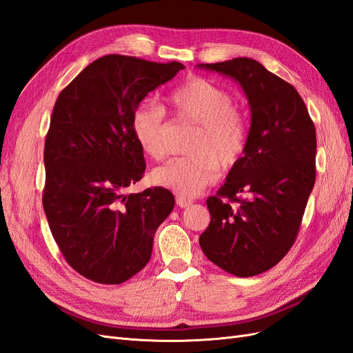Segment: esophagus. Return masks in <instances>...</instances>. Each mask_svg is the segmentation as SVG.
I'll list each match as a JSON object with an SVG mask.
<instances>
[{"instance_id": "esophagus-1", "label": "esophagus", "mask_w": 353, "mask_h": 353, "mask_svg": "<svg viewBox=\"0 0 353 353\" xmlns=\"http://www.w3.org/2000/svg\"><path fill=\"white\" fill-rule=\"evenodd\" d=\"M176 205H178L179 208H188V206L193 205V200H191V199H185V197H181V196H178V197H176Z\"/></svg>"}]
</instances>
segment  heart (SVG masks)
I'll return each mask as SVG.
<instances>
[{"mask_svg": "<svg viewBox=\"0 0 353 353\" xmlns=\"http://www.w3.org/2000/svg\"><path fill=\"white\" fill-rule=\"evenodd\" d=\"M169 101L179 119L197 126L188 144L191 154L156 169L153 181L181 197H196L218 178L219 165L230 169L240 162L249 143V122L228 90L200 77L181 83ZM166 123V112L156 104H141L132 116L138 144L157 162L169 153Z\"/></svg>", "mask_w": 353, "mask_h": 353, "instance_id": "1", "label": "heart"}]
</instances>
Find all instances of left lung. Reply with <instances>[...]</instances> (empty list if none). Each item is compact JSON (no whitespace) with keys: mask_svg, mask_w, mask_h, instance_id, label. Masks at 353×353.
Wrapping results in <instances>:
<instances>
[{"mask_svg":"<svg viewBox=\"0 0 353 353\" xmlns=\"http://www.w3.org/2000/svg\"><path fill=\"white\" fill-rule=\"evenodd\" d=\"M199 68L236 79L252 113L248 148L206 200L210 223L199 243L223 271L253 276L279 263L297 237L315 184V126L293 85L259 61L237 57Z\"/></svg>","mask_w":353,"mask_h":353,"instance_id":"left-lung-1","label":"left lung"}]
</instances>
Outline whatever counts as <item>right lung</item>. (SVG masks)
Returning a JSON list of instances; mask_svg holds the SVG:
<instances>
[{"mask_svg":"<svg viewBox=\"0 0 353 353\" xmlns=\"http://www.w3.org/2000/svg\"><path fill=\"white\" fill-rule=\"evenodd\" d=\"M184 69L109 54L59 94L46 138L48 225L72 268L100 284H121L150 261L157 227L175 199L163 187L123 194L144 175L132 116L145 95Z\"/></svg>","mask_w":353,"mask_h":353,"instance_id":"add662e5","label":"right lung"}]
</instances>
